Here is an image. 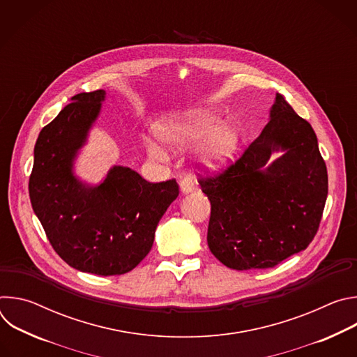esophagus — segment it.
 I'll return each mask as SVG.
<instances>
[{
    "label": "esophagus",
    "instance_id": "1",
    "mask_svg": "<svg viewBox=\"0 0 357 357\" xmlns=\"http://www.w3.org/2000/svg\"><path fill=\"white\" fill-rule=\"evenodd\" d=\"M179 188H181V192H182L183 195H186V193H189V192L193 190L195 183H193V181H192L190 178H183V179L179 182Z\"/></svg>",
    "mask_w": 357,
    "mask_h": 357
}]
</instances>
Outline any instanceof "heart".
Returning <instances> with one entry per match:
<instances>
[{
    "instance_id": "b5f03b06",
    "label": "heart",
    "mask_w": 357,
    "mask_h": 357,
    "mask_svg": "<svg viewBox=\"0 0 357 357\" xmlns=\"http://www.w3.org/2000/svg\"><path fill=\"white\" fill-rule=\"evenodd\" d=\"M158 137L172 151H185L201 142L196 152L202 168L216 172L233 157L237 148V132L229 123L208 112L188 110L168 116L158 126ZM148 152L158 160H167V149L154 138L146 141Z\"/></svg>"
}]
</instances>
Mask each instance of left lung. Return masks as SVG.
Masks as SVG:
<instances>
[{"label":"left lung","mask_w":357,"mask_h":357,"mask_svg":"<svg viewBox=\"0 0 357 357\" xmlns=\"http://www.w3.org/2000/svg\"><path fill=\"white\" fill-rule=\"evenodd\" d=\"M274 151L283 154L270 162ZM199 185L212 206V254L243 271L271 268L310 245L325 208L328 172L314 128L277 93L261 134L223 174Z\"/></svg>","instance_id":"obj_1"}]
</instances>
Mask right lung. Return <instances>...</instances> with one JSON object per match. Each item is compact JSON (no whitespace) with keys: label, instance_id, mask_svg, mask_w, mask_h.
Here are the masks:
<instances>
[{"label":"right lung","instance_id":"1","mask_svg":"<svg viewBox=\"0 0 357 357\" xmlns=\"http://www.w3.org/2000/svg\"><path fill=\"white\" fill-rule=\"evenodd\" d=\"M105 90L72 97L42 128L33 149L29 197L47 240L70 267L121 275L149 252L157 226L179 195L175 179L151 183L114 165L98 185L75 175V161L96 123Z\"/></svg>","mask_w":357,"mask_h":357}]
</instances>
